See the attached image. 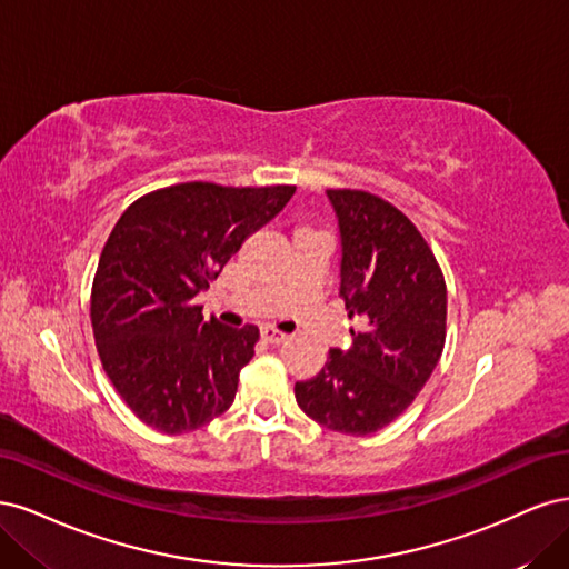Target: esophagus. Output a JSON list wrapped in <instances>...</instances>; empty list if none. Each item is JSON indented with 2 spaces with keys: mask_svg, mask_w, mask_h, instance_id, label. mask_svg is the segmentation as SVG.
<instances>
[{
  "mask_svg": "<svg viewBox=\"0 0 569 569\" xmlns=\"http://www.w3.org/2000/svg\"><path fill=\"white\" fill-rule=\"evenodd\" d=\"M261 339H263L266 343H282V341L287 339V335H282V332H278V330H272V327H263V330H261Z\"/></svg>",
  "mask_w": 569,
  "mask_h": 569,
  "instance_id": "34e87169",
  "label": "esophagus"
}]
</instances>
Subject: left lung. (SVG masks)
Returning a JSON list of instances; mask_svg holds the SVG:
<instances>
[{
  "label": "left lung",
  "instance_id": "obj_1",
  "mask_svg": "<svg viewBox=\"0 0 569 569\" xmlns=\"http://www.w3.org/2000/svg\"><path fill=\"white\" fill-rule=\"evenodd\" d=\"M341 232L339 297L349 351L332 349L313 380L297 382L299 408L318 425L366 437L416 401L446 341V282L420 230L363 189H327Z\"/></svg>",
  "mask_w": 569,
  "mask_h": 569
}]
</instances>
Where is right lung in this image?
Instances as JSON below:
<instances>
[{
    "label": "right lung",
    "mask_w": 569,
    "mask_h": 569,
    "mask_svg": "<svg viewBox=\"0 0 569 569\" xmlns=\"http://www.w3.org/2000/svg\"><path fill=\"white\" fill-rule=\"evenodd\" d=\"M295 192L180 182L118 218L99 256L90 318L104 372L144 425L187 435L232 406L258 327L206 320L194 297Z\"/></svg>",
    "instance_id": "obj_1"
}]
</instances>
